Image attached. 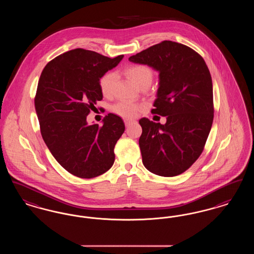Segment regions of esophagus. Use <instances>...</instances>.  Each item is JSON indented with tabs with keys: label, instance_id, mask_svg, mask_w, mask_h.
I'll return each mask as SVG.
<instances>
[{
	"label": "esophagus",
	"instance_id": "1",
	"mask_svg": "<svg viewBox=\"0 0 254 254\" xmlns=\"http://www.w3.org/2000/svg\"><path fill=\"white\" fill-rule=\"evenodd\" d=\"M134 123V120H129V119H126L125 120V125H126V127H129L131 124Z\"/></svg>",
	"mask_w": 254,
	"mask_h": 254
}]
</instances>
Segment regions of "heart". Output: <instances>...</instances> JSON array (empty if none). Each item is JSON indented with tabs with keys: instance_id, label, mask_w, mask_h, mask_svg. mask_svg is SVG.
<instances>
[{
	"instance_id": "b5f03b06",
	"label": "heart",
	"mask_w": 254,
	"mask_h": 254,
	"mask_svg": "<svg viewBox=\"0 0 254 254\" xmlns=\"http://www.w3.org/2000/svg\"><path fill=\"white\" fill-rule=\"evenodd\" d=\"M124 72L138 86H142L145 83H151L152 80V70L142 64H129L124 68ZM115 78L116 75L113 72H107L100 78L99 87L104 96L111 95ZM112 109L122 117L133 118L139 114L141 108L130 102H119L113 106Z\"/></svg>"
}]
</instances>
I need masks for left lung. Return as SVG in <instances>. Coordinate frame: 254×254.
<instances>
[{
	"mask_svg": "<svg viewBox=\"0 0 254 254\" xmlns=\"http://www.w3.org/2000/svg\"><path fill=\"white\" fill-rule=\"evenodd\" d=\"M128 60L159 71L157 99L151 112L167 123L139 121V145L145 169L164 177L190 169L204 150L213 116L212 80L202 56L185 45L163 41Z\"/></svg>",
	"mask_w": 254,
	"mask_h": 254,
	"instance_id": "1",
	"label": "left lung"
}]
</instances>
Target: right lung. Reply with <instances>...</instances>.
<instances>
[{
  "label": "right lung",
  "mask_w": 254,
  "mask_h": 254,
  "mask_svg": "<svg viewBox=\"0 0 254 254\" xmlns=\"http://www.w3.org/2000/svg\"><path fill=\"white\" fill-rule=\"evenodd\" d=\"M123 57L72 49L50 61L40 76L34 104L42 137L61 166L79 178L97 177L114 163L124 122L109 113L102 126H89L86 116L103 99L100 78Z\"/></svg>",
  "instance_id": "obj_1"
}]
</instances>
